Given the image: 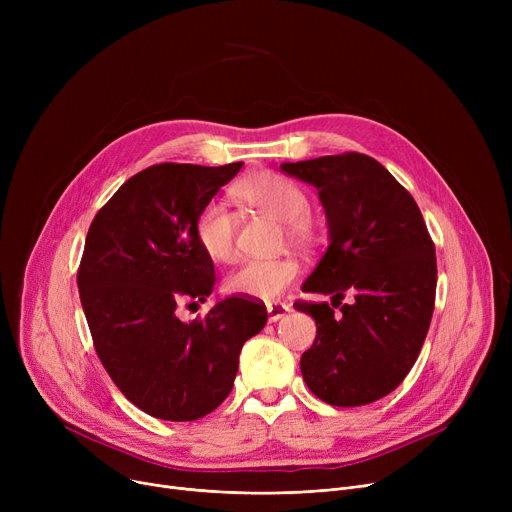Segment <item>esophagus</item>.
<instances>
[{"mask_svg": "<svg viewBox=\"0 0 512 512\" xmlns=\"http://www.w3.org/2000/svg\"><path fill=\"white\" fill-rule=\"evenodd\" d=\"M292 309H290V305H286V303H270L267 305V315H270V321H278V319H282L284 315H288Z\"/></svg>", "mask_w": 512, "mask_h": 512, "instance_id": "34e87169", "label": "esophagus"}]
</instances>
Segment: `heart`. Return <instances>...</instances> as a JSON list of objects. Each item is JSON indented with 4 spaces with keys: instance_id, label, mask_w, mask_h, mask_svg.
Returning <instances> with one entry per match:
<instances>
[{
    "instance_id": "obj_1",
    "label": "heart",
    "mask_w": 512,
    "mask_h": 512,
    "mask_svg": "<svg viewBox=\"0 0 512 512\" xmlns=\"http://www.w3.org/2000/svg\"><path fill=\"white\" fill-rule=\"evenodd\" d=\"M234 197L272 218L284 222L286 238L297 247H313L319 240V226L313 220L307 188L294 178L261 170L242 178L234 186ZM236 215L226 203L209 201L201 207L195 220V238L203 253L218 261L232 263L236 259ZM301 276V265L292 257L247 261L226 278V288L238 297L272 301L290 288Z\"/></svg>"
}]
</instances>
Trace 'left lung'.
I'll use <instances>...</instances> for the list:
<instances>
[{"label":"left lung","mask_w":512,"mask_h":512,"mask_svg":"<svg viewBox=\"0 0 512 512\" xmlns=\"http://www.w3.org/2000/svg\"><path fill=\"white\" fill-rule=\"evenodd\" d=\"M319 191L330 247L303 292H356L336 314L328 303L297 301L317 336L301 357L309 390L334 407H361L390 394L415 365L436 303V247L423 215L382 164L363 153L282 164Z\"/></svg>","instance_id":"8db88e82"}]
</instances>
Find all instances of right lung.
<instances>
[{
    "mask_svg": "<svg viewBox=\"0 0 512 512\" xmlns=\"http://www.w3.org/2000/svg\"><path fill=\"white\" fill-rule=\"evenodd\" d=\"M240 166L155 164L128 178L91 222L76 280L95 353L151 417L195 421L218 409L232 392L242 344L267 321L261 301L238 294L205 317L176 315L213 292V261L195 238V220Z\"/></svg>",
    "mask_w": 512,
    "mask_h": 512,
    "instance_id": "right-lung-1",
    "label": "right lung"
}]
</instances>
